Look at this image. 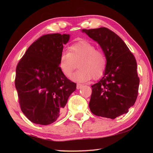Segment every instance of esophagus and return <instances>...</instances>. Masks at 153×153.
I'll use <instances>...</instances> for the list:
<instances>
[{
  "label": "esophagus",
  "instance_id": "esophagus-1",
  "mask_svg": "<svg viewBox=\"0 0 153 153\" xmlns=\"http://www.w3.org/2000/svg\"><path fill=\"white\" fill-rule=\"evenodd\" d=\"M83 86H84V85H83V84H77L76 88H77V90H79V89H81Z\"/></svg>",
  "mask_w": 153,
  "mask_h": 153
}]
</instances>
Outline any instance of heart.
I'll use <instances>...</instances> for the list:
<instances>
[{"instance_id":"1","label":"heart","mask_w":153,"mask_h":153,"mask_svg":"<svg viewBox=\"0 0 153 153\" xmlns=\"http://www.w3.org/2000/svg\"><path fill=\"white\" fill-rule=\"evenodd\" d=\"M79 70L71 77L77 82H87L93 77H101L107 68V59L102 51L97 50L96 46L86 40L72 45L69 52H63L59 56V65L65 76L69 77L78 63Z\"/></svg>"}]
</instances>
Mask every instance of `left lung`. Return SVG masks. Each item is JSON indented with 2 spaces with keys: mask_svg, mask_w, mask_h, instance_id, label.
<instances>
[{
  "mask_svg": "<svg viewBox=\"0 0 153 153\" xmlns=\"http://www.w3.org/2000/svg\"><path fill=\"white\" fill-rule=\"evenodd\" d=\"M82 32L98 43L107 59L104 76L91 86L90 109L95 115L115 119L128 113L138 97L136 59L120 36L108 28Z\"/></svg>",
  "mask_w": 153,
  "mask_h": 153,
  "instance_id": "obj_1",
  "label": "left lung"
}]
</instances>
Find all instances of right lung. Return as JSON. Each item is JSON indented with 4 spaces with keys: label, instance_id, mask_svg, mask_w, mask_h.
<instances>
[{
    "label": "right lung",
    "instance_id": "add662e5",
    "mask_svg": "<svg viewBox=\"0 0 153 153\" xmlns=\"http://www.w3.org/2000/svg\"><path fill=\"white\" fill-rule=\"evenodd\" d=\"M69 34L41 36L30 45L16 67L15 84L22 112L32 122L49 125L61 117L76 84L59 65Z\"/></svg>",
    "mask_w": 153,
    "mask_h": 153
}]
</instances>
